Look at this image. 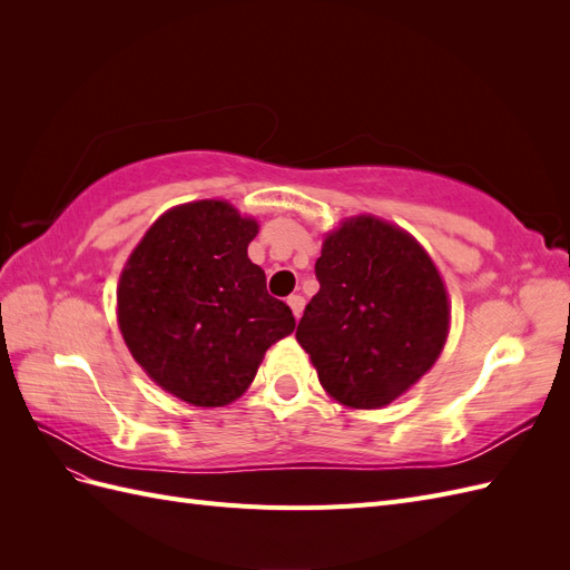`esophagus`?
<instances>
[{"instance_id": "obj_1", "label": "esophagus", "mask_w": 570, "mask_h": 570, "mask_svg": "<svg viewBox=\"0 0 570 570\" xmlns=\"http://www.w3.org/2000/svg\"><path fill=\"white\" fill-rule=\"evenodd\" d=\"M287 304H289V308H292V314H295V318H299L302 312H304V297H302V295H289V297H287Z\"/></svg>"}]
</instances>
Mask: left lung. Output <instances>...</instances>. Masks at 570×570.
Masks as SVG:
<instances>
[{"mask_svg":"<svg viewBox=\"0 0 570 570\" xmlns=\"http://www.w3.org/2000/svg\"><path fill=\"white\" fill-rule=\"evenodd\" d=\"M316 281L297 342L337 402L381 409L435 364L450 304L438 268L404 230L373 216L344 220L325 237Z\"/></svg>","mask_w":570,"mask_h":570,"instance_id":"8db88e82","label":"left lung"}]
</instances>
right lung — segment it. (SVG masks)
<instances>
[{"mask_svg":"<svg viewBox=\"0 0 570 570\" xmlns=\"http://www.w3.org/2000/svg\"><path fill=\"white\" fill-rule=\"evenodd\" d=\"M258 226L228 202L166 212L118 283V325L149 377L195 406H226L254 381L271 344L295 331L249 262Z\"/></svg>","mask_w":570,"mask_h":570,"instance_id":"1","label":"right lung"}]
</instances>
